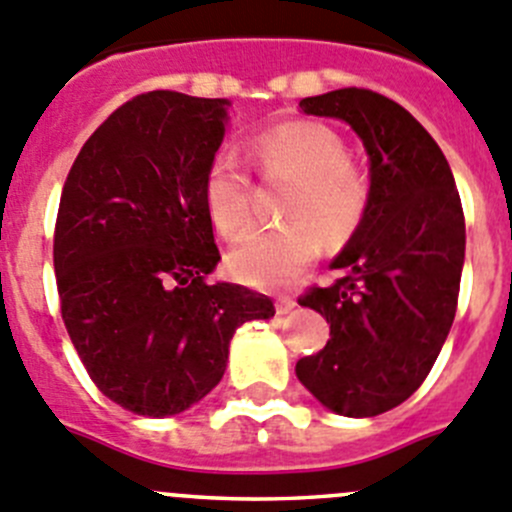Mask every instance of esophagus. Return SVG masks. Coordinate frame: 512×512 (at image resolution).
<instances>
[{
    "mask_svg": "<svg viewBox=\"0 0 512 512\" xmlns=\"http://www.w3.org/2000/svg\"><path fill=\"white\" fill-rule=\"evenodd\" d=\"M295 298H290V295H280L278 300H275V310H278L280 315H285V313H290V310L295 308Z\"/></svg>",
    "mask_w": 512,
    "mask_h": 512,
    "instance_id": "1",
    "label": "esophagus"
}]
</instances>
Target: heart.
<instances>
[{
  "mask_svg": "<svg viewBox=\"0 0 512 512\" xmlns=\"http://www.w3.org/2000/svg\"><path fill=\"white\" fill-rule=\"evenodd\" d=\"M252 156L267 179L293 181L285 197L288 224L260 229L229 250L234 280L260 290L295 283L321 255L323 240L341 247L364 224L371 181L353 164L346 141L323 123H285L252 141ZM204 207L224 237H237L252 222V181L232 154H217L204 174Z\"/></svg>",
  "mask_w": 512,
  "mask_h": 512,
  "instance_id": "obj_1",
  "label": "heart"
}]
</instances>
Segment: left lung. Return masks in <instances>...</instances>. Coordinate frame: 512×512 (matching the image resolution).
I'll return each instance as SVG.
<instances>
[{
  "mask_svg": "<svg viewBox=\"0 0 512 512\" xmlns=\"http://www.w3.org/2000/svg\"><path fill=\"white\" fill-rule=\"evenodd\" d=\"M308 116L346 121L371 161L364 224L331 267L346 278L298 303L331 323L326 348L300 358V384L343 417H376L422 386L460 295L465 214L442 148L386 95L341 88L300 100Z\"/></svg>",
  "mask_w": 512,
  "mask_h": 512,
  "instance_id": "left-lung-1",
  "label": "left lung"
}]
</instances>
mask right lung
<instances>
[{"label": "right lung", "mask_w": 512, "mask_h": 512, "mask_svg": "<svg viewBox=\"0 0 512 512\" xmlns=\"http://www.w3.org/2000/svg\"><path fill=\"white\" fill-rule=\"evenodd\" d=\"M227 105L136 95L95 128L62 186L52 245L62 321L93 384L141 417L204 399L234 331L275 315L267 295L207 283L219 250L204 174Z\"/></svg>", "instance_id": "1"}]
</instances>
